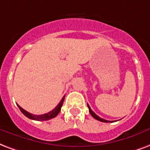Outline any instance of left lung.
<instances>
[{
  "instance_id": "1",
  "label": "left lung",
  "mask_w": 150,
  "mask_h": 150,
  "mask_svg": "<svg viewBox=\"0 0 150 150\" xmlns=\"http://www.w3.org/2000/svg\"><path fill=\"white\" fill-rule=\"evenodd\" d=\"M87 106H88V108H89L90 114L91 115L92 117H94V118H95V119H97L98 121H100V122H114V121H107V120H105V119H103V118H101V117H98V116L95 114V112L91 109V107H90V106L88 105V104H87Z\"/></svg>"
}]
</instances>
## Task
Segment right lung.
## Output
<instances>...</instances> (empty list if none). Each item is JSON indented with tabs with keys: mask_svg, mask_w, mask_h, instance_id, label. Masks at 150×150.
Segmentation results:
<instances>
[{
	"mask_svg": "<svg viewBox=\"0 0 150 150\" xmlns=\"http://www.w3.org/2000/svg\"><path fill=\"white\" fill-rule=\"evenodd\" d=\"M64 98L65 96H64V98H62V100L59 102L57 106H55V108L52 110V111L48 112L47 114H44V115H33V114H30L28 111H26L25 110H24L22 107L17 105L19 107V109L21 110V111L24 114L25 116L30 119H33V120H35V121H47V120H50V119H52L53 117H55L57 116L59 111L61 110V107L63 106V103H64Z\"/></svg>",
	"mask_w": 150,
	"mask_h": 150,
	"instance_id": "1",
	"label": "right lung"
}]
</instances>
